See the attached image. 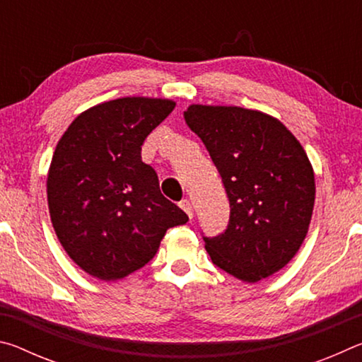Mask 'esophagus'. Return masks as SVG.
Listing matches in <instances>:
<instances>
[{
	"instance_id": "obj_1",
	"label": "esophagus",
	"mask_w": 362,
	"mask_h": 362,
	"mask_svg": "<svg viewBox=\"0 0 362 362\" xmlns=\"http://www.w3.org/2000/svg\"><path fill=\"white\" fill-rule=\"evenodd\" d=\"M180 207H182L183 211L187 212V216H188L189 218H193V207H192V203H189L188 199L180 201Z\"/></svg>"
}]
</instances>
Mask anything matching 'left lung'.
I'll return each mask as SVG.
<instances>
[{
	"instance_id": "1",
	"label": "left lung",
	"mask_w": 362,
	"mask_h": 362,
	"mask_svg": "<svg viewBox=\"0 0 362 362\" xmlns=\"http://www.w3.org/2000/svg\"><path fill=\"white\" fill-rule=\"evenodd\" d=\"M187 124L206 145L230 201L228 226L206 238L214 265L246 283L292 260L308 233L315 173L279 119L241 107L189 105Z\"/></svg>"
}]
</instances>
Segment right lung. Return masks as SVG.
I'll list each match as a JSON object with an SVG mask.
<instances>
[{"instance_id":"add662e5","label":"right lung","mask_w":362,"mask_h":362,"mask_svg":"<svg viewBox=\"0 0 362 362\" xmlns=\"http://www.w3.org/2000/svg\"><path fill=\"white\" fill-rule=\"evenodd\" d=\"M175 102L122 97L69 126L47 173L51 222L65 252L90 276L116 281L146 265L173 226L188 222L164 198L140 151Z\"/></svg>"}]
</instances>
